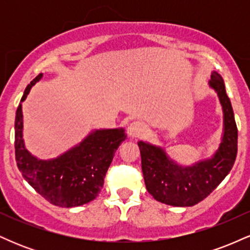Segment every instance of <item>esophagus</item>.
I'll use <instances>...</instances> for the list:
<instances>
[{"instance_id": "34e87169", "label": "esophagus", "mask_w": 250, "mask_h": 250, "mask_svg": "<svg viewBox=\"0 0 250 250\" xmlns=\"http://www.w3.org/2000/svg\"><path fill=\"white\" fill-rule=\"evenodd\" d=\"M145 125H142L141 122H131L130 125H128L127 133L130 137H140L145 134Z\"/></svg>"}]
</instances>
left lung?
Here are the masks:
<instances>
[{"mask_svg": "<svg viewBox=\"0 0 250 250\" xmlns=\"http://www.w3.org/2000/svg\"><path fill=\"white\" fill-rule=\"evenodd\" d=\"M209 87L219 96L223 111V134L219 148L209 159L191 166L179 165L159 146L139 141L142 173L148 193L159 202L174 207H191L205 200L225 180L237 154V128L227 96L225 81L211 73Z\"/></svg>", "mask_w": 250, "mask_h": 250, "instance_id": "left-lung-1", "label": "left lung"}]
</instances>
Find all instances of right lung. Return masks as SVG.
<instances>
[{"label": "right lung", "mask_w": 250, "mask_h": 250, "mask_svg": "<svg viewBox=\"0 0 250 250\" xmlns=\"http://www.w3.org/2000/svg\"><path fill=\"white\" fill-rule=\"evenodd\" d=\"M39 74L25 88L15 117V157L24 180L57 207H79L90 202L103 187L115 151L127 135L123 128L95 129L75 147L50 160H40L25 148L22 102L42 79Z\"/></svg>", "instance_id": "obj_1"}]
</instances>
